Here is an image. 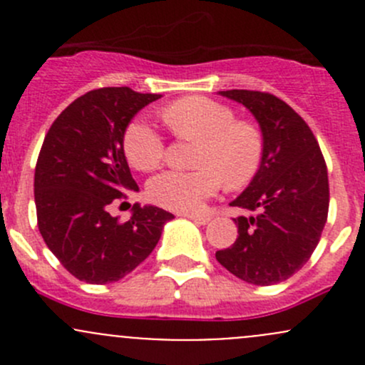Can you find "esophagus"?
Here are the masks:
<instances>
[{"mask_svg": "<svg viewBox=\"0 0 365 365\" xmlns=\"http://www.w3.org/2000/svg\"><path fill=\"white\" fill-rule=\"evenodd\" d=\"M183 217H187V219H190L192 220V222H196V224H201V226H203V224H206L210 220V217H206V215H196V213H183Z\"/></svg>", "mask_w": 365, "mask_h": 365, "instance_id": "1", "label": "esophagus"}]
</instances>
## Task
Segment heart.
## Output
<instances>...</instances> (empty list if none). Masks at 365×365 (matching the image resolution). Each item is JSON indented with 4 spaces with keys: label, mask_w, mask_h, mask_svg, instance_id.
Masks as SVG:
<instances>
[{
    "label": "heart",
    "mask_w": 365,
    "mask_h": 365,
    "mask_svg": "<svg viewBox=\"0 0 365 365\" xmlns=\"http://www.w3.org/2000/svg\"><path fill=\"white\" fill-rule=\"evenodd\" d=\"M180 138L197 139L192 171H164L150 180L148 197L173 212H201L219 190L247 185L259 171L264 143L259 128L235 120L233 109L206 97H185L164 111ZM123 152L139 171H153L164 159V139L146 120L132 121L123 135Z\"/></svg>",
    "instance_id": "1"
}]
</instances>
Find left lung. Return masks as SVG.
Segmentation results:
<instances>
[{"label": "left lung", "mask_w": 365, "mask_h": 365, "mask_svg": "<svg viewBox=\"0 0 365 365\" xmlns=\"http://www.w3.org/2000/svg\"><path fill=\"white\" fill-rule=\"evenodd\" d=\"M245 106L263 134L259 171L231 206L252 212L237 217L238 238L215 257L249 284L286 281L309 261L329 213V175L309 125L275 95L219 91Z\"/></svg>", "instance_id": "8db88e82"}]
</instances>
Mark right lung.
Returning <instances> with one entry per match:
<instances>
[{
    "instance_id": "add662e5",
    "label": "right lung",
    "mask_w": 365,
    "mask_h": 365,
    "mask_svg": "<svg viewBox=\"0 0 365 365\" xmlns=\"http://www.w3.org/2000/svg\"><path fill=\"white\" fill-rule=\"evenodd\" d=\"M157 98L127 86L91 90L54 120L43 139L35 168L40 235L70 274L88 284L130 274L175 219L159 206L139 203L127 222L109 213L127 192L139 190L123 135L132 118Z\"/></svg>"
}]
</instances>
